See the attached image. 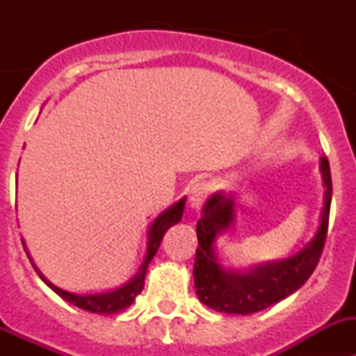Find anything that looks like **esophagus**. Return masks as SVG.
Instances as JSON below:
<instances>
[{"mask_svg":"<svg viewBox=\"0 0 356 356\" xmlns=\"http://www.w3.org/2000/svg\"><path fill=\"white\" fill-rule=\"evenodd\" d=\"M204 198H207V188H204V184L193 186L191 191H189V198H188V203H189V208H191V211H198L201 208V204L204 203Z\"/></svg>","mask_w":356,"mask_h":356,"instance_id":"esophagus-1","label":"esophagus"}]
</instances>
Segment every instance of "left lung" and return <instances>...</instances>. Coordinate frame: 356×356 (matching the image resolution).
<instances>
[{
    "label": "left lung",
    "mask_w": 356,
    "mask_h": 356,
    "mask_svg": "<svg viewBox=\"0 0 356 356\" xmlns=\"http://www.w3.org/2000/svg\"><path fill=\"white\" fill-rule=\"evenodd\" d=\"M321 175L324 186V207L315 234L293 257L279 261H261L248 268L224 267L218 257L217 241L236 225V195L215 191L201 208L196 225L200 248L193 268L198 300L208 308L222 314L250 315L296 293L318 264L331 210L332 181L329 160L321 158Z\"/></svg>",
    "instance_id": "left-lung-1"
}]
</instances>
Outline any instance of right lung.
<instances>
[{"label": "right lung", "mask_w": 356, "mask_h": 356, "mask_svg": "<svg viewBox=\"0 0 356 356\" xmlns=\"http://www.w3.org/2000/svg\"><path fill=\"white\" fill-rule=\"evenodd\" d=\"M184 207H186V196L179 201H175V203H172L170 207L165 208L163 211H160V213L156 215L155 220L149 224L148 232H146V238H148V241H146V253H145V258H143L141 265H139L138 270H136V274L132 275L125 284H122L120 288L111 289V291H103V293H72V291L58 288V286L53 284V282L49 281V279L46 277L38 267H35L34 260L31 258V253H29L27 245H25L24 239H22V245H24V250L27 251V257L29 260H31L32 267H34V270L38 272L41 281L44 282L48 288L55 291L60 298H63V300L68 301V303L75 305V307L82 308V310L91 312V314H102V315L117 314V312H122L125 310V308L131 307V305L134 303L136 296L143 291V286H145V275H146V270H148L149 261H152L153 257L156 254L165 232H167L172 225L181 222L182 213H184Z\"/></svg>", "instance_id": "add662e5"}]
</instances>
